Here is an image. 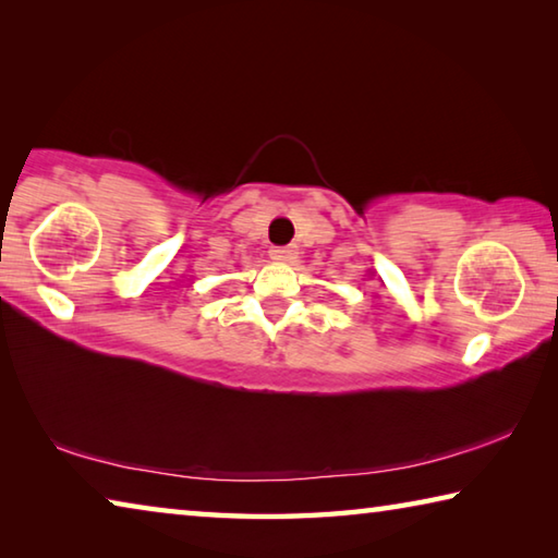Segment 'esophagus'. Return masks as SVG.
<instances>
[{"label":"esophagus","mask_w":558,"mask_h":558,"mask_svg":"<svg viewBox=\"0 0 558 558\" xmlns=\"http://www.w3.org/2000/svg\"><path fill=\"white\" fill-rule=\"evenodd\" d=\"M295 256H298L295 245H272L270 248V258L278 263H290V260H295Z\"/></svg>","instance_id":"obj_1"}]
</instances>
